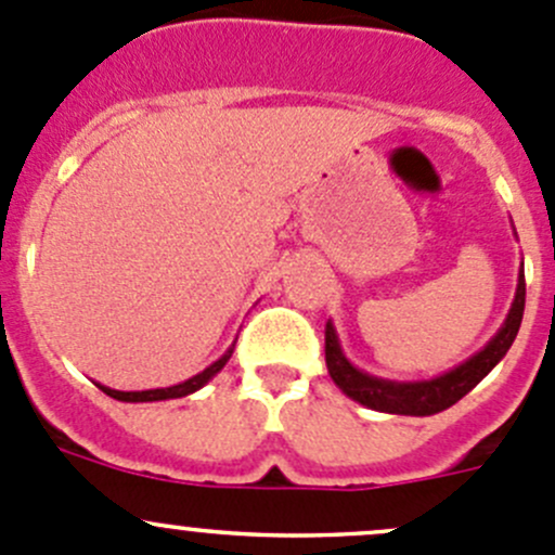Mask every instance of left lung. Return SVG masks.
<instances>
[{"mask_svg": "<svg viewBox=\"0 0 555 555\" xmlns=\"http://www.w3.org/2000/svg\"><path fill=\"white\" fill-rule=\"evenodd\" d=\"M513 233H516V228H513ZM524 304L526 282L524 260H520L513 304L507 309L505 322L491 335L489 344L475 351L473 357H467L464 362H459L451 371L433 378H418V382H395V378H382L367 371H360L344 354L338 330H335L333 319H330L327 330H324V362H327V373L346 397H351L360 405L371 408V411L397 413V416H435V413L446 411L453 402L462 400L469 389H475V386L500 365L502 357L507 354V349H511L518 335L520 319H524Z\"/></svg>", "mask_w": 555, "mask_h": 555, "instance_id": "1", "label": "left lung"}]
</instances>
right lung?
Returning a JSON list of instances; mask_svg holds the SVG:
<instances>
[{"label": "right lung", "mask_w": 555, "mask_h": 555, "mask_svg": "<svg viewBox=\"0 0 555 555\" xmlns=\"http://www.w3.org/2000/svg\"><path fill=\"white\" fill-rule=\"evenodd\" d=\"M233 349H236V340H233V344L228 346L225 354H222L220 360H215L209 367H204V371H201V373H195V376L188 378V382H179V384H173V386H160V389H142V391H120V389H112V386H104V384H96V386L104 391V395L115 397V400H120V402L177 400V397H188V395H193V391L204 389V386L209 384L211 378H215L217 373H220L222 367L228 365V360H231V357H233Z\"/></svg>", "instance_id": "obj_1"}]
</instances>
